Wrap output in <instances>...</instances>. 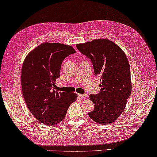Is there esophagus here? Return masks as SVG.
<instances>
[{
    "instance_id": "1",
    "label": "esophagus",
    "mask_w": 157,
    "mask_h": 157,
    "mask_svg": "<svg viewBox=\"0 0 157 157\" xmlns=\"http://www.w3.org/2000/svg\"><path fill=\"white\" fill-rule=\"evenodd\" d=\"M78 96L81 97V98H86V94H78Z\"/></svg>"
}]
</instances>
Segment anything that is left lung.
Listing matches in <instances>:
<instances>
[{
	"label": "left lung",
	"instance_id": "8db88e82",
	"mask_svg": "<svg viewBox=\"0 0 157 157\" xmlns=\"http://www.w3.org/2000/svg\"><path fill=\"white\" fill-rule=\"evenodd\" d=\"M76 46L91 60L94 74L101 82L100 93L89 96L94 109L89 116L100 124L112 123L123 112L131 93V68L127 55L109 39H95Z\"/></svg>",
	"mask_w": 157,
	"mask_h": 157
}]
</instances>
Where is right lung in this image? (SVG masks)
<instances>
[{"instance_id": "1", "label": "right lung", "mask_w": 157, "mask_h": 157, "mask_svg": "<svg viewBox=\"0 0 157 157\" xmlns=\"http://www.w3.org/2000/svg\"><path fill=\"white\" fill-rule=\"evenodd\" d=\"M71 46L44 43L26 55L21 71L22 92L30 113L46 125L62 121L77 94L52 89L60 76V67L66 57L75 53Z\"/></svg>"}]
</instances>
